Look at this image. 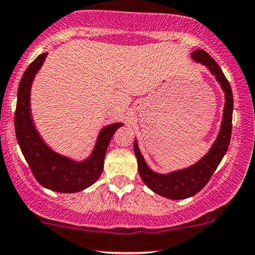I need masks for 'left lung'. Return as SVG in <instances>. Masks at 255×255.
Segmentation results:
<instances>
[{
    "label": "left lung",
    "mask_w": 255,
    "mask_h": 255,
    "mask_svg": "<svg viewBox=\"0 0 255 255\" xmlns=\"http://www.w3.org/2000/svg\"><path fill=\"white\" fill-rule=\"evenodd\" d=\"M191 58L196 63L205 65L211 71L225 92V107L221 123L220 132L206 155L189 168L171 171L169 174H159L151 170L144 160L142 153L138 148L137 139H134V154L137 156L138 171L144 184L160 196L170 200H184L196 195L204 189L212 174L220 165L221 160L227 151L232 133V113H233V95L231 85L226 79L218 64L202 49H197L191 54Z\"/></svg>",
    "instance_id": "8db88e82"
}]
</instances>
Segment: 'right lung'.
Segmentation results:
<instances>
[{"label": "right lung", "instance_id": "1", "mask_svg": "<svg viewBox=\"0 0 255 255\" xmlns=\"http://www.w3.org/2000/svg\"><path fill=\"white\" fill-rule=\"evenodd\" d=\"M48 53L40 54L27 68L20 79L14 115L17 142L33 175L45 189L63 194H73L91 186L104 170L107 146L116 130L123 123H112L102 128L89 158L76 161L54 151L38 133L30 112V89Z\"/></svg>", "mask_w": 255, "mask_h": 255}]
</instances>
